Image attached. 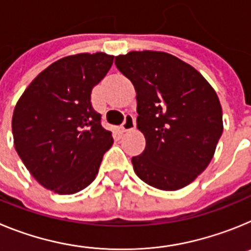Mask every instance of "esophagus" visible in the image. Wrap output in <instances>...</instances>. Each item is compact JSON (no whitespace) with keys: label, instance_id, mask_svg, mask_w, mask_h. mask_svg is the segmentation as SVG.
Returning a JSON list of instances; mask_svg holds the SVG:
<instances>
[{"label":"esophagus","instance_id":"34e87169","mask_svg":"<svg viewBox=\"0 0 251 251\" xmlns=\"http://www.w3.org/2000/svg\"><path fill=\"white\" fill-rule=\"evenodd\" d=\"M136 127V119L132 114H126V118H124V122L122 123V132H128V130L134 129Z\"/></svg>","mask_w":251,"mask_h":251}]
</instances>
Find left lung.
Instances as JSON below:
<instances>
[{
	"label": "left lung",
	"instance_id": "8db88e82",
	"mask_svg": "<svg viewBox=\"0 0 251 251\" xmlns=\"http://www.w3.org/2000/svg\"><path fill=\"white\" fill-rule=\"evenodd\" d=\"M137 93V128L146 148L132 163L150 186L176 191L202 174L223 134V110L212 86L191 65L162 51L115 57Z\"/></svg>",
	"mask_w": 251,
	"mask_h": 251
}]
</instances>
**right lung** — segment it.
<instances>
[{
	"mask_svg": "<svg viewBox=\"0 0 251 251\" xmlns=\"http://www.w3.org/2000/svg\"><path fill=\"white\" fill-rule=\"evenodd\" d=\"M114 56L77 54L40 73L17 101L13 143L40 185L60 195L81 191L95 179L112 132L90 101L93 86L109 72Z\"/></svg>",
	"mask_w": 251,
	"mask_h": 251,
	"instance_id": "obj_1",
	"label": "right lung"
}]
</instances>
